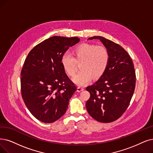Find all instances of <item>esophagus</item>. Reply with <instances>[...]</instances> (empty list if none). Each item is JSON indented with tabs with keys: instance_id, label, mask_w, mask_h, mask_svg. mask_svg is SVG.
<instances>
[{
	"instance_id": "obj_1",
	"label": "esophagus",
	"mask_w": 153,
	"mask_h": 153,
	"mask_svg": "<svg viewBox=\"0 0 153 153\" xmlns=\"http://www.w3.org/2000/svg\"><path fill=\"white\" fill-rule=\"evenodd\" d=\"M84 90V88L82 87H77V91L78 92H80V91H83Z\"/></svg>"
}]
</instances>
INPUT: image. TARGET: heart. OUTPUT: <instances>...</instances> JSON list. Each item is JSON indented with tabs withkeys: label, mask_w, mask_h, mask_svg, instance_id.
<instances>
[{
	"label": "heart",
	"mask_w": 153,
	"mask_h": 153,
	"mask_svg": "<svg viewBox=\"0 0 153 153\" xmlns=\"http://www.w3.org/2000/svg\"><path fill=\"white\" fill-rule=\"evenodd\" d=\"M110 61V54L103 46L84 43L73 49L72 56L65 53L61 58V63L67 75L73 76L76 72L78 64L82 70L73 78L78 85L89 83L93 78H100L105 72Z\"/></svg>",
	"instance_id": "b5f03b06"
}]
</instances>
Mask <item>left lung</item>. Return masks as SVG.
I'll return each mask as SVG.
<instances>
[{"label": "left lung", "mask_w": 153, "mask_h": 153, "mask_svg": "<svg viewBox=\"0 0 153 153\" xmlns=\"http://www.w3.org/2000/svg\"><path fill=\"white\" fill-rule=\"evenodd\" d=\"M110 61L105 72L95 84L86 88L90 94L86 102L88 114L100 123H112L120 117L129 107L136 86V73L131 56L124 49L102 36Z\"/></svg>", "instance_id": "left-lung-1"}]
</instances>
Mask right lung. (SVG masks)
Segmentation results:
<instances>
[{
  "label": "right lung",
  "mask_w": 153,
  "mask_h": 153,
  "mask_svg": "<svg viewBox=\"0 0 153 153\" xmlns=\"http://www.w3.org/2000/svg\"><path fill=\"white\" fill-rule=\"evenodd\" d=\"M77 37L53 36L29 53L21 72V95L27 108L38 120L52 123L66 112L76 90L63 70L61 58Z\"/></svg>",
  "instance_id": "obj_1"
}]
</instances>
